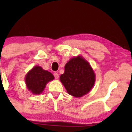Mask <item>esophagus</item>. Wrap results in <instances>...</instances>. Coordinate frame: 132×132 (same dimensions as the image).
Masks as SVG:
<instances>
[{
  "label": "esophagus",
  "mask_w": 132,
  "mask_h": 132,
  "mask_svg": "<svg viewBox=\"0 0 132 132\" xmlns=\"http://www.w3.org/2000/svg\"><path fill=\"white\" fill-rule=\"evenodd\" d=\"M54 77H55V78H56V79H58V78H59V74L57 73H54Z\"/></svg>",
  "instance_id": "34e87169"
}]
</instances>
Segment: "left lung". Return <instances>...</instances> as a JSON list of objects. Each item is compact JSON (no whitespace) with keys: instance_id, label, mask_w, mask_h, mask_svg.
Returning <instances> with one entry per match:
<instances>
[{"instance_id":"obj_1","label":"left lung","mask_w":132,"mask_h":132,"mask_svg":"<svg viewBox=\"0 0 132 132\" xmlns=\"http://www.w3.org/2000/svg\"><path fill=\"white\" fill-rule=\"evenodd\" d=\"M60 80L69 94L80 98L92 89L96 75L88 61L78 55L68 61L64 73L60 76Z\"/></svg>"}]
</instances>
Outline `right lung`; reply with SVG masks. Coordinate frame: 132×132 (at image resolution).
Wrapping results in <instances>:
<instances>
[{
    "instance_id": "1",
    "label": "right lung",
    "mask_w": 132,
    "mask_h": 132,
    "mask_svg": "<svg viewBox=\"0 0 132 132\" xmlns=\"http://www.w3.org/2000/svg\"><path fill=\"white\" fill-rule=\"evenodd\" d=\"M54 79V77L51 73L39 66H34L25 77L27 88L34 94H41L46 84Z\"/></svg>"
}]
</instances>
